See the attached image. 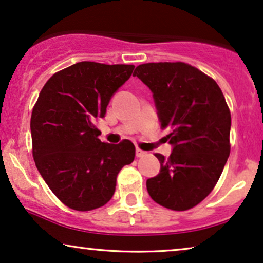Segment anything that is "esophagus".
<instances>
[{
	"mask_svg": "<svg viewBox=\"0 0 263 263\" xmlns=\"http://www.w3.org/2000/svg\"><path fill=\"white\" fill-rule=\"evenodd\" d=\"M146 154H148V153L144 152V150H142L139 148L136 149V156H137V157H143V156H145Z\"/></svg>",
	"mask_w": 263,
	"mask_h": 263,
	"instance_id": "esophagus-1",
	"label": "esophagus"
}]
</instances>
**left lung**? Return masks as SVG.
<instances>
[{
	"mask_svg": "<svg viewBox=\"0 0 263 263\" xmlns=\"http://www.w3.org/2000/svg\"><path fill=\"white\" fill-rule=\"evenodd\" d=\"M153 92L161 127L172 145L170 159L155 154L160 173L146 180L154 201L172 211H186L214 189L230 156L231 113L215 80L184 62L136 67Z\"/></svg>",
	"mask_w": 263,
	"mask_h": 263,
	"instance_id": "left-lung-1",
	"label": "left lung"
}]
</instances>
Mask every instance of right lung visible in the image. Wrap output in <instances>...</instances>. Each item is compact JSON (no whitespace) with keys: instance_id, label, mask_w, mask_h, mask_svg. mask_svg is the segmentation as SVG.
Returning a JSON list of instances; mask_svg holds the SVG:
<instances>
[{"instance_id":"add662e5","label":"right lung","mask_w":263,"mask_h":263,"mask_svg":"<svg viewBox=\"0 0 263 263\" xmlns=\"http://www.w3.org/2000/svg\"><path fill=\"white\" fill-rule=\"evenodd\" d=\"M134 68L77 62L55 73L34 104L31 137L36 167L56 197L74 211L106 204L114 195L118 173L135 159L131 142H101L95 126Z\"/></svg>"}]
</instances>
